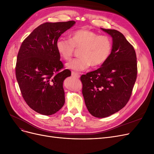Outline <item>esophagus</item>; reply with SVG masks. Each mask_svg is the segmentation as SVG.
Segmentation results:
<instances>
[{
  "mask_svg": "<svg viewBox=\"0 0 154 154\" xmlns=\"http://www.w3.org/2000/svg\"><path fill=\"white\" fill-rule=\"evenodd\" d=\"M71 74H72V76H73V77H75V78H79L80 77V74H78V73H77V72H74V71H72Z\"/></svg>",
  "mask_w": 154,
  "mask_h": 154,
  "instance_id": "1",
  "label": "esophagus"
}]
</instances>
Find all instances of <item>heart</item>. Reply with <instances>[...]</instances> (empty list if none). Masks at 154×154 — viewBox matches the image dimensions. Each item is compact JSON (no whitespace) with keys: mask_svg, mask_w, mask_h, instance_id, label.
Segmentation results:
<instances>
[{"mask_svg":"<svg viewBox=\"0 0 154 154\" xmlns=\"http://www.w3.org/2000/svg\"><path fill=\"white\" fill-rule=\"evenodd\" d=\"M57 51L60 57L67 60L72 57L74 48H82L80 57L66 63L69 69L81 72L91 66L93 67L103 65L109 59L112 49V42L109 36L100 35L86 29L74 31L70 35V40L60 38L56 43Z\"/></svg>","mask_w":154,"mask_h":154,"instance_id":"b5f03b06","label":"heart"}]
</instances>
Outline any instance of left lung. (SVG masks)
Listing matches in <instances>:
<instances>
[{"mask_svg": "<svg viewBox=\"0 0 154 154\" xmlns=\"http://www.w3.org/2000/svg\"><path fill=\"white\" fill-rule=\"evenodd\" d=\"M112 38L109 59L96 71L81 76L82 94L90 114L103 118L128 103L137 78V58L133 46L115 29L101 28Z\"/></svg>", "mask_w": 154, "mask_h": 154, "instance_id": "8db88e82", "label": "left lung"}]
</instances>
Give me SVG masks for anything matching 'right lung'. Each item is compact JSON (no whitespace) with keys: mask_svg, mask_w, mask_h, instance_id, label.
<instances>
[{"mask_svg":"<svg viewBox=\"0 0 154 154\" xmlns=\"http://www.w3.org/2000/svg\"><path fill=\"white\" fill-rule=\"evenodd\" d=\"M76 22H45L37 27L23 42L18 51L16 78L22 97L30 108L49 116L65 103L63 83L71 76L56 48L59 37Z\"/></svg>","mask_w":154,"mask_h":154,"instance_id":"add662e5","label":"right lung"}]
</instances>
